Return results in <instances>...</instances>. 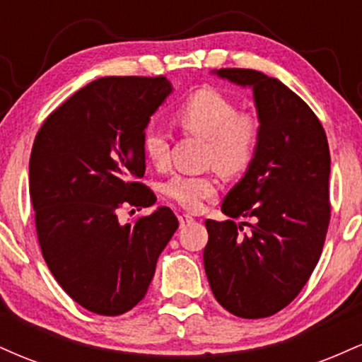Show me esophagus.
Wrapping results in <instances>:
<instances>
[{
    "label": "esophagus",
    "instance_id": "obj_1",
    "mask_svg": "<svg viewBox=\"0 0 362 362\" xmlns=\"http://www.w3.org/2000/svg\"><path fill=\"white\" fill-rule=\"evenodd\" d=\"M178 221H180V228H185L187 224L194 223V218H192V216H189V214H180V216H178Z\"/></svg>",
    "mask_w": 362,
    "mask_h": 362
}]
</instances>
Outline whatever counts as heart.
Returning <instances> with one entry per match:
<instances>
[{
	"label": "heart",
	"mask_w": 362,
	"mask_h": 362,
	"mask_svg": "<svg viewBox=\"0 0 362 362\" xmlns=\"http://www.w3.org/2000/svg\"><path fill=\"white\" fill-rule=\"evenodd\" d=\"M173 120L185 134L204 138L206 163L223 175H236L250 163L259 143V124L248 114H238L235 103L216 90H199L177 107ZM143 149L158 168L170 161V136L160 124H149L143 134ZM167 197L189 211L218 194V180L211 173L175 175L165 185Z\"/></svg>",
	"instance_id": "obj_1"
}]
</instances>
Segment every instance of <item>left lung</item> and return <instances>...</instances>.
Listing matches in <instances>:
<instances>
[{
  "label": "left lung",
  "mask_w": 362,
  "mask_h": 362,
  "mask_svg": "<svg viewBox=\"0 0 362 362\" xmlns=\"http://www.w3.org/2000/svg\"><path fill=\"white\" fill-rule=\"evenodd\" d=\"M216 74L250 86L260 126L250 167L223 201L230 219L206 221V276L230 313L272 317L300 294L322 255L330 223L327 134L313 110L276 78L242 68ZM236 217L252 223L236 225Z\"/></svg>",
  "instance_id": "obj_1"
}]
</instances>
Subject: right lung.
I'll use <instances>...</instances> for the list:
<instances>
[{"label":"right lung","instance_id":"1","mask_svg":"<svg viewBox=\"0 0 362 362\" xmlns=\"http://www.w3.org/2000/svg\"><path fill=\"white\" fill-rule=\"evenodd\" d=\"M172 90L165 76L98 78L57 107L35 136L28 182L40 250L54 279L91 313L117 317L134 308L178 228L165 206L134 223L117 218L122 206L139 211L156 202L139 182L143 134Z\"/></svg>","mask_w":362,"mask_h":362}]
</instances>
